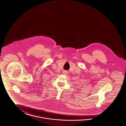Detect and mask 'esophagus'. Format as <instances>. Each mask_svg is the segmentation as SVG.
<instances>
[{"mask_svg":"<svg viewBox=\"0 0 126 126\" xmlns=\"http://www.w3.org/2000/svg\"><path fill=\"white\" fill-rule=\"evenodd\" d=\"M63 74L64 75H67L68 74V72L67 71H66V70H65V71H63Z\"/></svg>","mask_w":126,"mask_h":126,"instance_id":"34e87169","label":"esophagus"}]
</instances>
